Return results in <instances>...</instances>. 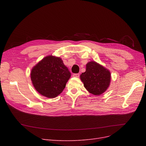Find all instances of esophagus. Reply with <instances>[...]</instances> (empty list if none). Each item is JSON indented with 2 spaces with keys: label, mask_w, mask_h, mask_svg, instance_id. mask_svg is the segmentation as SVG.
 I'll return each mask as SVG.
<instances>
[{
  "label": "esophagus",
  "mask_w": 146,
  "mask_h": 146,
  "mask_svg": "<svg viewBox=\"0 0 146 146\" xmlns=\"http://www.w3.org/2000/svg\"><path fill=\"white\" fill-rule=\"evenodd\" d=\"M79 76H80V74H73V77H74L78 78V77H79Z\"/></svg>",
  "instance_id": "esophagus-1"
}]
</instances>
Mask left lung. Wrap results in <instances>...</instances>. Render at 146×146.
Segmentation results:
<instances>
[{
  "mask_svg": "<svg viewBox=\"0 0 146 146\" xmlns=\"http://www.w3.org/2000/svg\"><path fill=\"white\" fill-rule=\"evenodd\" d=\"M111 73L104 66L94 61L86 65V71L80 75L84 87L91 94L99 96L107 91L111 82Z\"/></svg>",
  "mask_w": 146,
  "mask_h": 146,
  "instance_id": "obj_1",
  "label": "left lung"
}]
</instances>
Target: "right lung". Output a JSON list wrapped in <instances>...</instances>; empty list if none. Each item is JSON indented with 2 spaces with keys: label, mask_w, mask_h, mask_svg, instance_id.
I'll list each match as a JSON object with an SVG mask.
<instances>
[{
  "label": "right lung",
  "mask_w": 146,
  "mask_h": 146,
  "mask_svg": "<svg viewBox=\"0 0 146 146\" xmlns=\"http://www.w3.org/2000/svg\"><path fill=\"white\" fill-rule=\"evenodd\" d=\"M71 74L60 57L48 55L34 66L30 72L33 86L38 93L55 98L64 90Z\"/></svg>",
  "instance_id": "obj_1"
}]
</instances>
